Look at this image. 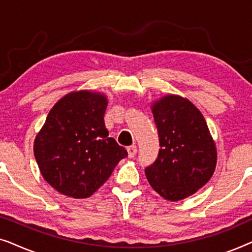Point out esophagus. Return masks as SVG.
Instances as JSON below:
<instances>
[{
    "label": "esophagus",
    "instance_id": "34e87169",
    "mask_svg": "<svg viewBox=\"0 0 252 252\" xmlns=\"http://www.w3.org/2000/svg\"><path fill=\"white\" fill-rule=\"evenodd\" d=\"M127 153H128V157L129 158H133L136 156V153H137V148L136 146H130L127 148Z\"/></svg>",
    "mask_w": 252,
    "mask_h": 252
}]
</instances>
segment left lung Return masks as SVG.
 Returning a JSON list of instances; mask_svg holds the SVG:
<instances>
[{"instance_id":"obj_1","label":"left lung","mask_w":252,"mask_h":252,"mask_svg":"<svg viewBox=\"0 0 252 252\" xmlns=\"http://www.w3.org/2000/svg\"><path fill=\"white\" fill-rule=\"evenodd\" d=\"M159 137L156 160L146 167L154 190L168 201L194 194L212 177L217 150L204 117L180 96L168 95L153 105Z\"/></svg>"}]
</instances>
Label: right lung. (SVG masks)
Returning <instances> with one entry per match:
<instances>
[{
	"mask_svg": "<svg viewBox=\"0 0 252 252\" xmlns=\"http://www.w3.org/2000/svg\"><path fill=\"white\" fill-rule=\"evenodd\" d=\"M106 104V97L98 93L67 94L53 106L36 135L34 156L41 174L61 194L89 197L128 156L109 137Z\"/></svg>",
	"mask_w": 252,
	"mask_h": 252,
	"instance_id": "obj_1",
	"label": "right lung"
}]
</instances>
